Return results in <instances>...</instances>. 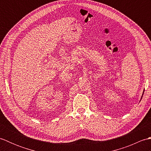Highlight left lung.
Returning <instances> with one entry per match:
<instances>
[{
  "instance_id": "left-lung-1",
  "label": "left lung",
  "mask_w": 151,
  "mask_h": 151,
  "mask_svg": "<svg viewBox=\"0 0 151 151\" xmlns=\"http://www.w3.org/2000/svg\"><path fill=\"white\" fill-rule=\"evenodd\" d=\"M144 91H145V90H143V94H142V98H141V100H142V97H143V93H144Z\"/></svg>"
}]
</instances>
